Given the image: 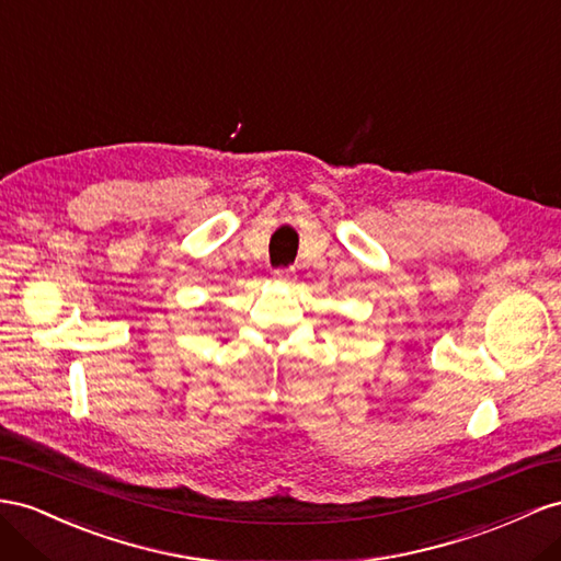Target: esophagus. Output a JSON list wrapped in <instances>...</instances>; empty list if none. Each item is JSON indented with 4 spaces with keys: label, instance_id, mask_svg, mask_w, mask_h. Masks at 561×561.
I'll return each mask as SVG.
<instances>
[{
    "label": "esophagus",
    "instance_id": "obj_1",
    "mask_svg": "<svg viewBox=\"0 0 561 561\" xmlns=\"http://www.w3.org/2000/svg\"><path fill=\"white\" fill-rule=\"evenodd\" d=\"M275 277H279V279H286V277H289V267H282V270H277V272H275Z\"/></svg>",
    "mask_w": 561,
    "mask_h": 561
}]
</instances>
